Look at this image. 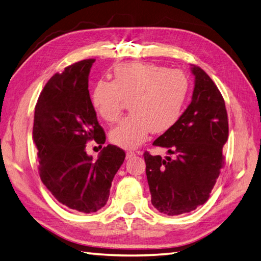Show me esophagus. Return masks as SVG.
<instances>
[{
    "mask_svg": "<svg viewBox=\"0 0 261 261\" xmlns=\"http://www.w3.org/2000/svg\"><path fill=\"white\" fill-rule=\"evenodd\" d=\"M135 155H136V153H134V152H127L126 153V159H127V160H128V159L135 156Z\"/></svg>",
    "mask_w": 261,
    "mask_h": 261,
    "instance_id": "34e87169",
    "label": "esophagus"
}]
</instances>
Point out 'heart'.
<instances>
[{"label":"heart","instance_id":"obj_1","mask_svg":"<svg viewBox=\"0 0 261 261\" xmlns=\"http://www.w3.org/2000/svg\"><path fill=\"white\" fill-rule=\"evenodd\" d=\"M189 93V80L179 70L154 63L119 64L111 81H98L91 103L101 118L116 123L125 100L132 113L110 132V141L123 148L140 146L151 132L161 134L179 120Z\"/></svg>","mask_w":261,"mask_h":261}]
</instances>
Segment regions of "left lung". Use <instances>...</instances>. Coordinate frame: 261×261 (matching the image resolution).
I'll use <instances>...</instances> for the list:
<instances>
[{"label":"left lung","mask_w":261,"mask_h":261,"mask_svg":"<svg viewBox=\"0 0 261 261\" xmlns=\"http://www.w3.org/2000/svg\"><path fill=\"white\" fill-rule=\"evenodd\" d=\"M195 88L190 105L171 128L153 142L173 158L144 153L151 201L163 214H185L205 204L224 166L228 137L225 102L205 71L191 65Z\"/></svg>","instance_id":"1"}]
</instances>
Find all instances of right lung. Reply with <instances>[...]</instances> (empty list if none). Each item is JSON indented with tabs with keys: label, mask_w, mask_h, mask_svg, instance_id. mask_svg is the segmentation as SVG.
Segmentation results:
<instances>
[{
	"label": "right lung",
	"mask_w": 261,
	"mask_h": 261,
	"mask_svg": "<svg viewBox=\"0 0 261 261\" xmlns=\"http://www.w3.org/2000/svg\"><path fill=\"white\" fill-rule=\"evenodd\" d=\"M94 61L77 62L50 77L37 101L33 128L42 184L61 204L87 214L107 203L126 156L110 144L97 160L86 151L89 141L106 142L88 89Z\"/></svg>",
	"instance_id": "right-lung-1"
}]
</instances>
